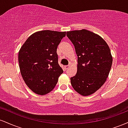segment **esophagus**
<instances>
[{
  "label": "esophagus",
  "mask_w": 128,
  "mask_h": 128,
  "mask_svg": "<svg viewBox=\"0 0 128 128\" xmlns=\"http://www.w3.org/2000/svg\"><path fill=\"white\" fill-rule=\"evenodd\" d=\"M69 67H70V66H69V65H68V66H65V68L66 69V70H67V69H68V68H69Z\"/></svg>",
  "instance_id": "esophagus-1"
}]
</instances>
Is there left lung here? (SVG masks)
Masks as SVG:
<instances>
[{"instance_id": "left-lung-1", "label": "left lung", "mask_w": 128, "mask_h": 128, "mask_svg": "<svg viewBox=\"0 0 128 128\" xmlns=\"http://www.w3.org/2000/svg\"><path fill=\"white\" fill-rule=\"evenodd\" d=\"M78 56L77 73L70 78L73 88L79 94L94 93L108 77L112 56L108 44L99 35L86 30L67 32Z\"/></svg>"}]
</instances>
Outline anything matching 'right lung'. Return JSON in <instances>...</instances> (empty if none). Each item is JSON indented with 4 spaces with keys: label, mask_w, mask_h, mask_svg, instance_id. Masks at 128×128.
Segmentation results:
<instances>
[{
    "label": "right lung",
    "mask_w": 128,
    "mask_h": 128,
    "mask_svg": "<svg viewBox=\"0 0 128 128\" xmlns=\"http://www.w3.org/2000/svg\"><path fill=\"white\" fill-rule=\"evenodd\" d=\"M66 32L40 30L28 37L18 52L20 73L27 86L35 93L50 92L63 73L58 62L57 47Z\"/></svg>",
    "instance_id": "right-lung-1"
}]
</instances>
